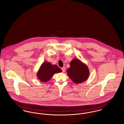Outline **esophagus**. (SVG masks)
Returning <instances> with one entry per match:
<instances>
[{
	"label": "esophagus",
	"instance_id": "obj_1",
	"mask_svg": "<svg viewBox=\"0 0 124 124\" xmlns=\"http://www.w3.org/2000/svg\"><path fill=\"white\" fill-rule=\"evenodd\" d=\"M62 70L63 71V72H65V71H66V67H65V66H64V67H63L62 68Z\"/></svg>",
	"mask_w": 124,
	"mask_h": 124
}]
</instances>
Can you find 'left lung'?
<instances>
[{"instance_id":"obj_1","label":"left lung","mask_w":124,"mask_h":124,"mask_svg":"<svg viewBox=\"0 0 124 124\" xmlns=\"http://www.w3.org/2000/svg\"><path fill=\"white\" fill-rule=\"evenodd\" d=\"M70 65L67 70V75L75 83L79 84L87 80L89 70L86 65L79 59H73Z\"/></svg>"}]
</instances>
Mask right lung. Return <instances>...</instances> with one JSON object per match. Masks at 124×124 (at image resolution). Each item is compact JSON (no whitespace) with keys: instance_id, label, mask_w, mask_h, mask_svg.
<instances>
[{"instance_id":"1","label":"right lung","mask_w":124,"mask_h":124,"mask_svg":"<svg viewBox=\"0 0 124 124\" xmlns=\"http://www.w3.org/2000/svg\"><path fill=\"white\" fill-rule=\"evenodd\" d=\"M62 71L57 65H52L50 63L45 62L42 65L38 71L37 77L41 81L45 82L50 80L54 73L62 72Z\"/></svg>"}]
</instances>
